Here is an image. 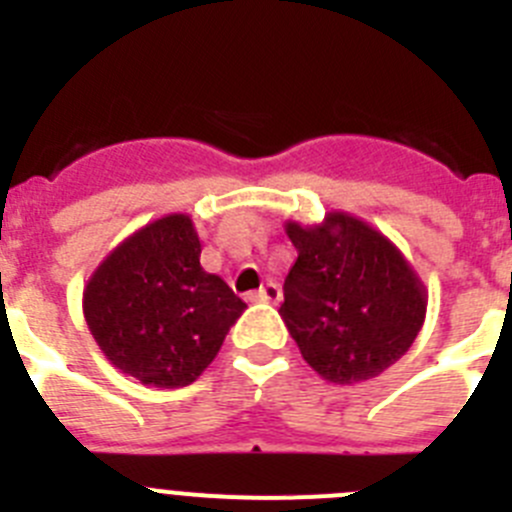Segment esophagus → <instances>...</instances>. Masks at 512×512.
<instances>
[{"mask_svg": "<svg viewBox=\"0 0 512 512\" xmlns=\"http://www.w3.org/2000/svg\"><path fill=\"white\" fill-rule=\"evenodd\" d=\"M248 300H251V302H271V305H277V302L282 300V289H279V284L266 282L264 287L259 289V292H251V295H248Z\"/></svg>", "mask_w": 512, "mask_h": 512, "instance_id": "34e87169", "label": "esophagus"}]
</instances>
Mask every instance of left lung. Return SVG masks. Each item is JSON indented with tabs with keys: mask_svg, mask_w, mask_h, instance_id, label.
I'll use <instances>...</instances> for the list:
<instances>
[{
	"mask_svg": "<svg viewBox=\"0 0 512 512\" xmlns=\"http://www.w3.org/2000/svg\"><path fill=\"white\" fill-rule=\"evenodd\" d=\"M284 230L297 261L279 315L302 359L328 382L356 384L408 354L428 297L400 248L348 212Z\"/></svg>",
	"mask_w": 512,
	"mask_h": 512,
	"instance_id": "left-lung-1",
	"label": "left lung"
}]
</instances>
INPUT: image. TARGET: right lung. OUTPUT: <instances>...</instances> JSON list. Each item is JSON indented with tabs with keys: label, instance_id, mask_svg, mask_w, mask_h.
I'll return each mask as SVG.
<instances>
[{
	"label": "right lung",
	"instance_id": "add662e5",
	"mask_svg": "<svg viewBox=\"0 0 512 512\" xmlns=\"http://www.w3.org/2000/svg\"><path fill=\"white\" fill-rule=\"evenodd\" d=\"M189 215L140 228L97 266L84 318L102 354L138 382L187 387L205 372L246 302L200 264Z\"/></svg>",
	"mask_w": 512,
	"mask_h": 512
}]
</instances>
